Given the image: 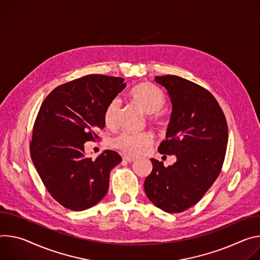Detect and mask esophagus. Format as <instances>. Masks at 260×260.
Returning a JSON list of instances; mask_svg holds the SVG:
<instances>
[{"label":"esophagus","instance_id":"34e87169","mask_svg":"<svg viewBox=\"0 0 260 260\" xmlns=\"http://www.w3.org/2000/svg\"><path fill=\"white\" fill-rule=\"evenodd\" d=\"M123 160L126 161V162H128V163H131V162H133V161L135 160V158H134V157H131V156H124V157H123Z\"/></svg>","mask_w":260,"mask_h":260}]
</instances>
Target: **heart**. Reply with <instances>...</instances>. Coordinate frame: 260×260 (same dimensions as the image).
<instances>
[{
  "label": "heart",
  "instance_id": "obj_1",
  "mask_svg": "<svg viewBox=\"0 0 260 260\" xmlns=\"http://www.w3.org/2000/svg\"><path fill=\"white\" fill-rule=\"evenodd\" d=\"M130 98L143 111L151 113L150 121L154 125L160 129L166 128V122L162 118L154 114L161 110L165 104V95L156 85L149 82L139 83L131 90ZM120 111L121 104L118 99H113L107 104L103 118L104 123L108 128L113 129L118 126ZM153 134L148 131L141 133L124 132L113 138L112 146L127 155L135 156L149 147L153 142Z\"/></svg>",
  "mask_w": 260,
  "mask_h": 260
}]
</instances>
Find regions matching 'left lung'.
Instances as JSON below:
<instances>
[{"instance_id":"obj_1","label":"left lung","mask_w":260,"mask_h":260,"mask_svg":"<svg viewBox=\"0 0 260 260\" xmlns=\"http://www.w3.org/2000/svg\"><path fill=\"white\" fill-rule=\"evenodd\" d=\"M172 104L166 139L160 154L176 155L165 167L151 159L145 192L159 209L181 213L196 205L221 172L228 140L227 122L215 97L203 86L177 75L156 76Z\"/></svg>"}]
</instances>
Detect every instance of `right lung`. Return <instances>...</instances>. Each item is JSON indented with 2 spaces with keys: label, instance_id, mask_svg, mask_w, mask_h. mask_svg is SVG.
Returning a JSON list of instances; mask_svg holds the SVG:
<instances>
[{
  "label": "right lung",
  "instance_id": "1",
  "mask_svg": "<svg viewBox=\"0 0 260 260\" xmlns=\"http://www.w3.org/2000/svg\"><path fill=\"white\" fill-rule=\"evenodd\" d=\"M124 78L91 74L66 82L43 101L33 128L32 161L49 194L72 211L90 209L106 195L110 170L122 158L106 150L95 160L84 142L98 139L107 104L126 88Z\"/></svg>",
  "mask_w": 260,
  "mask_h": 260
}]
</instances>
